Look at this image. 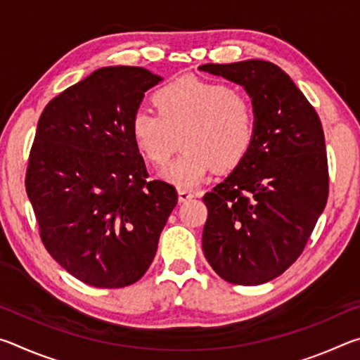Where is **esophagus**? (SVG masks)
<instances>
[{
    "mask_svg": "<svg viewBox=\"0 0 360 360\" xmlns=\"http://www.w3.org/2000/svg\"><path fill=\"white\" fill-rule=\"evenodd\" d=\"M178 198H179V203H184V202H188V200L193 198V193L191 191H186V188H179Z\"/></svg>",
    "mask_w": 360,
    "mask_h": 360,
    "instance_id": "34e87169",
    "label": "esophagus"
}]
</instances>
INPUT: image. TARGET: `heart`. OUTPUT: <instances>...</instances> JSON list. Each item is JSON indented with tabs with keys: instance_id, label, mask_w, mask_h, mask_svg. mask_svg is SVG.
Here are the masks:
<instances>
[{
	"instance_id": "1",
	"label": "heart",
	"mask_w": 360,
	"mask_h": 360,
	"mask_svg": "<svg viewBox=\"0 0 360 360\" xmlns=\"http://www.w3.org/2000/svg\"><path fill=\"white\" fill-rule=\"evenodd\" d=\"M157 111L138 109L130 131L136 148L163 165L178 146L182 152L160 176L179 188H193L212 168H231L243 160L255 136V108L240 90L198 77H181L154 95Z\"/></svg>"
}]
</instances>
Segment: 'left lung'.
<instances>
[{
    "label": "left lung",
    "instance_id": "1",
    "mask_svg": "<svg viewBox=\"0 0 360 360\" xmlns=\"http://www.w3.org/2000/svg\"><path fill=\"white\" fill-rule=\"evenodd\" d=\"M200 71L241 85L255 108L246 157L203 197V252L225 281L257 285L300 257L328 197L318 112L285 72L265 60L206 63Z\"/></svg>",
    "mask_w": 360,
    "mask_h": 360
}]
</instances>
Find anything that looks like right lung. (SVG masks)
Returning a JSON list of instances; mask_svg holds the SVG:
<instances>
[{
    "instance_id": "add662e5",
    "label": "right lung",
    "mask_w": 360,
    "mask_h": 360,
    "mask_svg": "<svg viewBox=\"0 0 360 360\" xmlns=\"http://www.w3.org/2000/svg\"><path fill=\"white\" fill-rule=\"evenodd\" d=\"M160 81L139 66H106L49 101L38 122L25 187L42 245L94 288L136 283L178 203L172 184L148 181L130 131Z\"/></svg>"
}]
</instances>
